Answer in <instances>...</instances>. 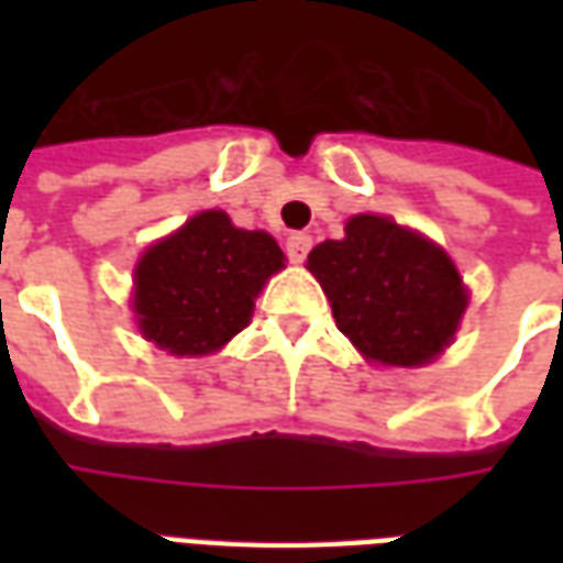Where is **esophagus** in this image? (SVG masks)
I'll return each instance as SVG.
<instances>
[{
	"mask_svg": "<svg viewBox=\"0 0 563 563\" xmlns=\"http://www.w3.org/2000/svg\"><path fill=\"white\" fill-rule=\"evenodd\" d=\"M310 244H313V238L305 232H292L286 238V256L292 258V262H305L307 253H310Z\"/></svg>",
	"mask_w": 563,
	"mask_h": 563,
	"instance_id": "esophagus-1",
	"label": "esophagus"
}]
</instances>
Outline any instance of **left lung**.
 <instances>
[{
    "label": "left lung",
    "mask_w": 563,
    "mask_h": 563,
    "mask_svg": "<svg viewBox=\"0 0 563 563\" xmlns=\"http://www.w3.org/2000/svg\"><path fill=\"white\" fill-rule=\"evenodd\" d=\"M338 329L365 358L413 367L452 341L467 292L452 258L386 217H353L346 238L310 250Z\"/></svg>",
    "instance_id": "left-lung-1"
}]
</instances>
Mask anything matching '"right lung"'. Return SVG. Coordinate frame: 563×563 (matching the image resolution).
I'll return each mask as SVG.
<instances>
[{"label": "right lung", "mask_w": 563, "mask_h": 563, "mask_svg": "<svg viewBox=\"0 0 563 563\" xmlns=\"http://www.w3.org/2000/svg\"><path fill=\"white\" fill-rule=\"evenodd\" d=\"M280 268L283 250L268 232L234 229L222 210H205L139 262L141 334L174 355L213 353L250 322L253 298Z\"/></svg>", "instance_id": "add662e5"}]
</instances>
